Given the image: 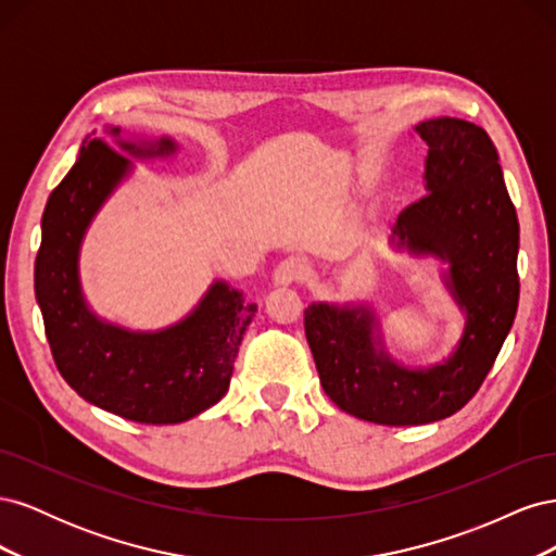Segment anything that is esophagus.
Instances as JSON below:
<instances>
[{
  "label": "esophagus",
  "mask_w": 556,
  "mask_h": 556,
  "mask_svg": "<svg viewBox=\"0 0 556 556\" xmlns=\"http://www.w3.org/2000/svg\"><path fill=\"white\" fill-rule=\"evenodd\" d=\"M306 278V264L301 262L299 257H288L282 260L276 271H274V282L276 285H294Z\"/></svg>",
  "instance_id": "1"
}]
</instances>
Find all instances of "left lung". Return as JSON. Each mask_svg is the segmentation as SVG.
Listing matches in <instances>:
<instances>
[{"mask_svg":"<svg viewBox=\"0 0 556 556\" xmlns=\"http://www.w3.org/2000/svg\"><path fill=\"white\" fill-rule=\"evenodd\" d=\"M415 129L429 146V192L401 211L396 237L413 252L450 262L452 292L466 311L457 352L429 371H406L376 352L368 311H304L325 394L384 427L429 425L462 410L494 366L519 301V225L492 139L459 117H433Z\"/></svg>","mask_w":556,"mask_h":556,"instance_id":"left-lung-1","label":"left lung"}]
</instances>
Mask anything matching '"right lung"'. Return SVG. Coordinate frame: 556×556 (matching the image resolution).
I'll list each match as a JSON object with an SVG mask.
<instances>
[{"mask_svg":"<svg viewBox=\"0 0 556 556\" xmlns=\"http://www.w3.org/2000/svg\"><path fill=\"white\" fill-rule=\"evenodd\" d=\"M117 134L121 129H111ZM129 155H169L174 141L153 148L123 143ZM129 172L104 139L88 137L72 172L50 192L35 262V292L58 371L83 399L141 425H178L220 401L255 304L215 282L199 308L157 333H131L86 308L78 288V245L102 201Z\"/></svg>","mask_w":556,"mask_h":556,"instance_id":"1","label":"right lung"}]
</instances>
